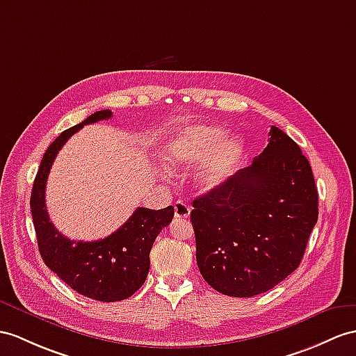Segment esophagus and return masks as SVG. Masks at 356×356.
I'll use <instances>...</instances> for the list:
<instances>
[{"label":"esophagus","instance_id":"esophagus-1","mask_svg":"<svg viewBox=\"0 0 356 356\" xmlns=\"http://www.w3.org/2000/svg\"><path fill=\"white\" fill-rule=\"evenodd\" d=\"M173 208H175V218L177 219H187L190 216V207L183 201H177L175 207H173Z\"/></svg>","mask_w":356,"mask_h":356}]
</instances>
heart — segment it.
I'll use <instances>...</instances> for the list:
<instances>
[{
  "instance_id": "heart-1",
  "label": "heart",
  "mask_w": 356,
  "mask_h": 356,
  "mask_svg": "<svg viewBox=\"0 0 356 356\" xmlns=\"http://www.w3.org/2000/svg\"><path fill=\"white\" fill-rule=\"evenodd\" d=\"M245 152L238 137H223L211 125H190L173 136L164 146V161L172 169H188L197 164L195 183L202 192L219 188L231 178Z\"/></svg>"
}]
</instances>
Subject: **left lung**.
<instances>
[{
  "label": "left lung",
  "instance_id": "obj_1",
  "mask_svg": "<svg viewBox=\"0 0 356 356\" xmlns=\"http://www.w3.org/2000/svg\"><path fill=\"white\" fill-rule=\"evenodd\" d=\"M268 136L249 168L196 197L190 213L199 270L232 298L266 293L296 270L318 218L309 161L278 127Z\"/></svg>",
  "mask_w": 356,
  "mask_h": 356
}]
</instances>
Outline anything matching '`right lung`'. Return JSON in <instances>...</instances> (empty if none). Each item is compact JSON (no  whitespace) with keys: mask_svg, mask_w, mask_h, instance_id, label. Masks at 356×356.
Instances as JSON below:
<instances>
[{"mask_svg":"<svg viewBox=\"0 0 356 356\" xmlns=\"http://www.w3.org/2000/svg\"><path fill=\"white\" fill-rule=\"evenodd\" d=\"M111 118L110 110L93 113L66 129L43 154L31 190V216L39 252L45 264L72 290L101 302L124 300L142 287L149 272V252L155 238L173 219V207L149 210L138 207L122 227L97 241L71 240L49 220L45 186L51 166L67 138L84 125Z\"/></svg>","mask_w":356,"mask_h":356,"instance_id":"obj_1","label":"right lung"}]
</instances>
